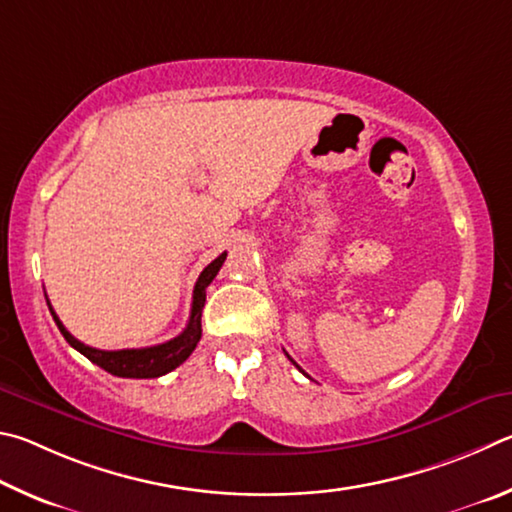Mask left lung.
<instances>
[{"instance_id": "left-lung-1", "label": "left lung", "mask_w": 512, "mask_h": 512, "mask_svg": "<svg viewBox=\"0 0 512 512\" xmlns=\"http://www.w3.org/2000/svg\"><path fill=\"white\" fill-rule=\"evenodd\" d=\"M288 357H290V355H288ZM290 360H292V357H290ZM292 362H294V360H292ZM294 364H297V362H294ZM297 369L301 371V366H299V364H297ZM303 375H306V373H303Z\"/></svg>"}]
</instances>
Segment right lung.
Instances as JSON below:
<instances>
[{"label": "right lung", "instance_id": "1", "mask_svg": "<svg viewBox=\"0 0 512 512\" xmlns=\"http://www.w3.org/2000/svg\"><path fill=\"white\" fill-rule=\"evenodd\" d=\"M227 258V251L220 254L215 261L204 267L200 279L195 283L193 290V306H191V317H188V324L182 335L170 339V342L148 346V348H123V351H101V348H92L69 333V330L62 326L56 312H53L51 303L47 299V306L51 310V317L60 328L62 337L67 339L69 346H74L78 353H83L89 362L101 366L103 371L116 375V378H159V375H166L179 364L188 360V355L195 351L197 342L202 337V308L206 301V288L215 279V274L220 272V267ZM47 297V294H44Z\"/></svg>", "mask_w": 512, "mask_h": 512}]
</instances>
